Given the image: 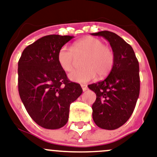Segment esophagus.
I'll return each instance as SVG.
<instances>
[{
	"mask_svg": "<svg viewBox=\"0 0 157 157\" xmlns=\"http://www.w3.org/2000/svg\"><path fill=\"white\" fill-rule=\"evenodd\" d=\"M81 87H82V89H83V91H87V86L85 85V84H81Z\"/></svg>",
	"mask_w": 157,
	"mask_h": 157,
	"instance_id": "1",
	"label": "esophagus"
}]
</instances>
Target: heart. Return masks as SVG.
Listing matches in <instances>:
<instances>
[{
  "label": "heart",
  "mask_w": 157,
  "mask_h": 157,
  "mask_svg": "<svg viewBox=\"0 0 157 157\" xmlns=\"http://www.w3.org/2000/svg\"><path fill=\"white\" fill-rule=\"evenodd\" d=\"M85 56L82 66L84 68L72 72L69 78L74 82L85 83L93 80L97 74L105 77L111 72L114 65V53L109 47L98 38L86 36L73 44L69 48L63 46L58 52L57 59L64 71L70 72L74 68L77 57Z\"/></svg>",
  "instance_id": "obj_1"
}]
</instances>
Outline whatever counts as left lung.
<instances>
[{
    "mask_svg": "<svg viewBox=\"0 0 157 157\" xmlns=\"http://www.w3.org/2000/svg\"><path fill=\"white\" fill-rule=\"evenodd\" d=\"M91 35L106 39L115 57L108 77L88 85L96 94L93 120L100 128L115 130L128 121L135 109L140 91L139 64L131 45L117 34L105 30Z\"/></svg>",
    "mask_w": 157,
    "mask_h": 157,
    "instance_id": "8db88e82",
    "label": "left lung"
}]
</instances>
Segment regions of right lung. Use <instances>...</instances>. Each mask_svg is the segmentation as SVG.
<instances>
[{
	"instance_id": "1",
	"label": "right lung",
	"mask_w": 157,
	"mask_h": 157,
	"mask_svg": "<svg viewBox=\"0 0 157 157\" xmlns=\"http://www.w3.org/2000/svg\"><path fill=\"white\" fill-rule=\"evenodd\" d=\"M72 38L43 36L24 49L18 63L21 100L31 118L46 129L66 125L70 104L83 92L80 84L67 78L58 63V52Z\"/></svg>"
}]
</instances>
